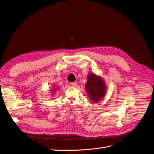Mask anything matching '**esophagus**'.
Masks as SVG:
<instances>
[{"label":"esophagus","instance_id":"34e87169","mask_svg":"<svg viewBox=\"0 0 154 154\" xmlns=\"http://www.w3.org/2000/svg\"><path fill=\"white\" fill-rule=\"evenodd\" d=\"M71 85H72V86H73V87H75V86H76L77 85V82H72V83H71Z\"/></svg>","mask_w":154,"mask_h":154}]
</instances>
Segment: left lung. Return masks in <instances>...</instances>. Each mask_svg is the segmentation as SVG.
<instances>
[{"mask_svg": "<svg viewBox=\"0 0 154 154\" xmlns=\"http://www.w3.org/2000/svg\"><path fill=\"white\" fill-rule=\"evenodd\" d=\"M85 87L88 97L93 103L100 101L106 93V86L104 79L94 73H89Z\"/></svg>", "mask_w": 154, "mask_h": 154, "instance_id": "left-lung-1", "label": "left lung"}]
</instances>
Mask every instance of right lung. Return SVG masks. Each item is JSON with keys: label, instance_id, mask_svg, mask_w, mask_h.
<instances>
[{"label": "right lung", "instance_id": "right-lung-1", "mask_svg": "<svg viewBox=\"0 0 154 154\" xmlns=\"http://www.w3.org/2000/svg\"><path fill=\"white\" fill-rule=\"evenodd\" d=\"M59 90V88H57V86H52V88H51V95H54V94L56 93V91H57Z\"/></svg>", "mask_w": 154, "mask_h": 154}]
</instances>
